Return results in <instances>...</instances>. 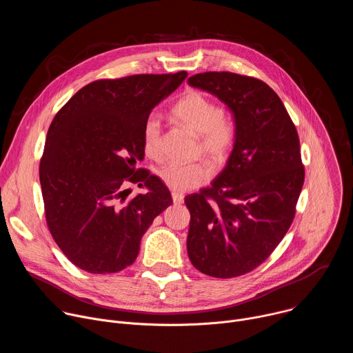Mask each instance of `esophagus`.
Returning <instances> with one entry per match:
<instances>
[{
	"label": "esophagus",
	"mask_w": 353,
	"mask_h": 353,
	"mask_svg": "<svg viewBox=\"0 0 353 353\" xmlns=\"http://www.w3.org/2000/svg\"><path fill=\"white\" fill-rule=\"evenodd\" d=\"M172 196H173V203L176 205H180L183 201H184V194L183 192H179V191H173L172 192Z\"/></svg>",
	"instance_id": "1"
}]
</instances>
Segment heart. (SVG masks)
I'll return each mask as SVG.
<instances>
[{
	"label": "heart",
	"instance_id": "heart-1",
	"mask_svg": "<svg viewBox=\"0 0 353 353\" xmlns=\"http://www.w3.org/2000/svg\"><path fill=\"white\" fill-rule=\"evenodd\" d=\"M173 116L190 131L198 135L201 149L215 162H223L233 150L237 137L236 121L214 100L198 90L185 93L173 106ZM142 148L146 157L161 159L162 123L158 114H150L142 128ZM212 176V168L205 161L170 162L159 170V177L174 191H187L205 183Z\"/></svg>",
	"mask_w": 353,
	"mask_h": 353
}]
</instances>
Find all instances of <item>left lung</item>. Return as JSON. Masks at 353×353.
<instances>
[{"label":"left lung","instance_id":"left-lung-1","mask_svg":"<svg viewBox=\"0 0 353 353\" xmlns=\"http://www.w3.org/2000/svg\"><path fill=\"white\" fill-rule=\"evenodd\" d=\"M230 109L237 137L211 187L185 196L191 214L187 253L214 278L261 265L290 228L305 181L296 127L279 96L261 79L234 72L188 78Z\"/></svg>","mask_w":353,"mask_h":353}]
</instances>
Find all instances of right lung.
Returning a JSON list of instances; mask_svg holds the SVG:
<instances>
[{
  "instance_id": "right-lung-1",
  "label": "right lung",
  "mask_w": 353,
  "mask_h": 353,
  "mask_svg": "<svg viewBox=\"0 0 353 353\" xmlns=\"http://www.w3.org/2000/svg\"><path fill=\"white\" fill-rule=\"evenodd\" d=\"M187 72L97 79L79 89L48 127L40 159L46 222L64 256L90 274L130 267L143 233L173 204L146 169L142 128ZM135 182L150 191L126 199Z\"/></svg>"
}]
</instances>
